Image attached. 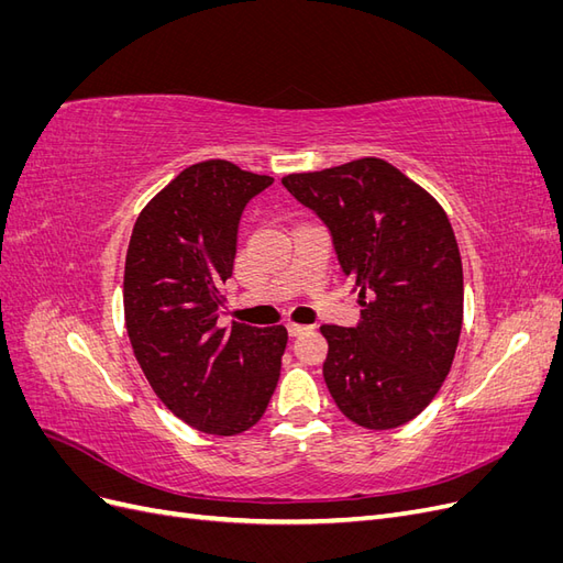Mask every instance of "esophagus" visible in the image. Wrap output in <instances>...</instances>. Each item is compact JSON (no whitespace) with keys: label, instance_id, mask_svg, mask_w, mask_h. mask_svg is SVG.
Returning <instances> with one entry per match:
<instances>
[{"label":"esophagus","instance_id":"1","mask_svg":"<svg viewBox=\"0 0 563 563\" xmlns=\"http://www.w3.org/2000/svg\"><path fill=\"white\" fill-rule=\"evenodd\" d=\"M286 329H288V335H300L305 331H310V327H305V323H296V321H288Z\"/></svg>","mask_w":563,"mask_h":563}]
</instances>
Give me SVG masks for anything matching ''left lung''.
<instances>
[{
	"label": "left lung",
	"instance_id": "8db88e82",
	"mask_svg": "<svg viewBox=\"0 0 563 563\" xmlns=\"http://www.w3.org/2000/svg\"><path fill=\"white\" fill-rule=\"evenodd\" d=\"M282 183L327 223L340 267L360 288L362 321L321 327L331 397L366 430L399 428L446 380L463 329V261L449 216L378 157Z\"/></svg>",
	"mask_w": 563,
	"mask_h": 563
}]
</instances>
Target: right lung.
<instances>
[{
  "label": "right lung",
  "mask_w": 563,
  "mask_h": 563,
  "mask_svg": "<svg viewBox=\"0 0 563 563\" xmlns=\"http://www.w3.org/2000/svg\"><path fill=\"white\" fill-rule=\"evenodd\" d=\"M275 183L225 159L187 166L135 220L124 317L135 360L190 428L232 437L265 413L282 371L284 327H218L246 203Z\"/></svg>",
  "instance_id": "right-lung-1"
}]
</instances>
